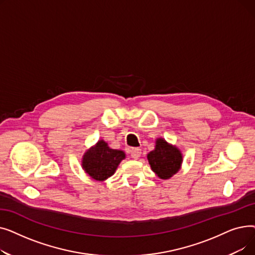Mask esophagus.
<instances>
[{
  "label": "esophagus",
  "instance_id": "34e87169",
  "mask_svg": "<svg viewBox=\"0 0 255 255\" xmlns=\"http://www.w3.org/2000/svg\"><path fill=\"white\" fill-rule=\"evenodd\" d=\"M141 155V151L140 149H132L131 150V157L133 159H138Z\"/></svg>",
  "mask_w": 255,
  "mask_h": 255
}]
</instances>
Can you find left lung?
<instances>
[{
    "label": "left lung",
    "mask_w": 255,
    "mask_h": 255,
    "mask_svg": "<svg viewBox=\"0 0 255 255\" xmlns=\"http://www.w3.org/2000/svg\"><path fill=\"white\" fill-rule=\"evenodd\" d=\"M155 143V149L146 158L155 175L160 179L167 180L181 169L183 154L177 145L168 143L162 137L157 138Z\"/></svg>",
    "instance_id": "left-lung-1"
}]
</instances>
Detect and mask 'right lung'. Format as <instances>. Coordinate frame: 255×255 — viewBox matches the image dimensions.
Wrapping results in <instances>:
<instances>
[{"mask_svg":"<svg viewBox=\"0 0 255 255\" xmlns=\"http://www.w3.org/2000/svg\"><path fill=\"white\" fill-rule=\"evenodd\" d=\"M125 158L124 151L111 149L109 143L100 139L84 154L82 167L89 177L103 182L114 175L121 161Z\"/></svg>","mask_w":255,"mask_h":255,"instance_id":"1","label":"right lung"}]
</instances>
